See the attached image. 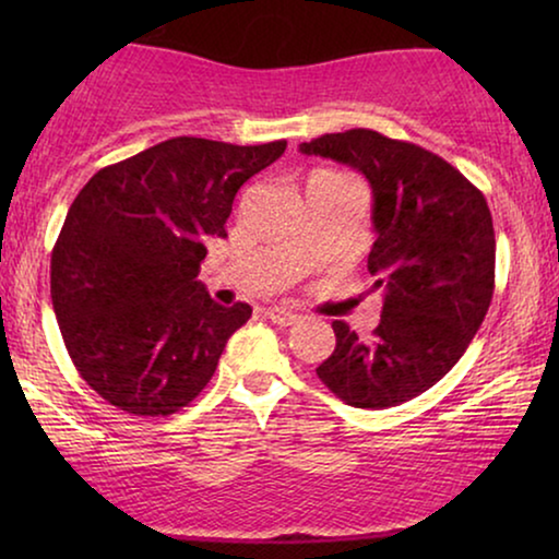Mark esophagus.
Returning <instances> with one entry per match:
<instances>
[{"label":"esophagus","instance_id":"obj_1","mask_svg":"<svg viewBox=\"0 0 559 559\" xmlns=\"http://www.w3.org/2000/svg\"><path fill=\"white\" fill-rule=\"evenodd\" d=\"M264 312H266V318H270L272 323H277V325H293L295 320L300 318L293 308H287V305H270V308H266Z\"/></svg>","mask_w":559,"mask_h":559}]
</instances>
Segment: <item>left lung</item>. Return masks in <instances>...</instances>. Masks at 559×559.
<instances>
[{
    "instance_id": "1",
    "label": "left lung",
    "mask_w": 559,
    "mask_h": 559,
    "mask_svg": "<svg viewBox=\"0 0 559 559\" xmlns=\"http://www.w3.org/2000/svg\"><path fill=\"white\" fill-rule=\"evenodd\" d=\"M300 152L369 180L371 289L384 297L371 341L335 320V350L316 371L350 407H396L438 384L484 323L496 266L491 211L445 159L373 129L323 134Z\"/></svg>"
}]
</instances>
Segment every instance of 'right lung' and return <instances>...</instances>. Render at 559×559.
Listing matches in <instances>:
<instances>
[{
    "label": "right lung",
    "mask_w": 559,
    "mask_h": 559,
    "mask_svg": "<svg viewBox=\"0 0 559 559\" xmlns=\"http://www.w3.org/2000/svg\"><path fill=\"white\" fill-rule=\"evenodd\" d=\"M285 147L173 136L75 195L52 247V310L75 369L114 407L167 417L211 381L251 308H224L198 282L205 241L226 236L239 188Z\"/></svg>",
    "instance_id": "add662e5"
}]
</instances>
